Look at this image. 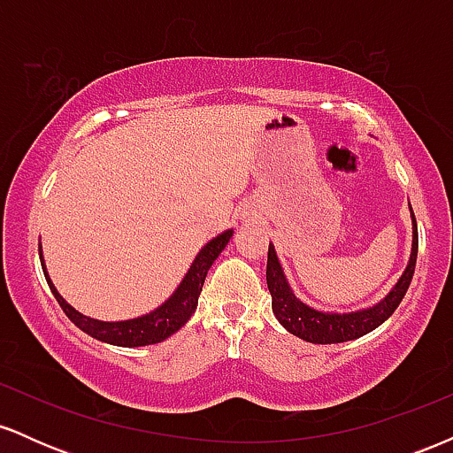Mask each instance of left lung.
<instances>
[{"mask_svg":"<svg viewBox=\"0 0 453 453\" xmlns=\"http://www.w3.org/2000/svg\"><path fill=\"white\" fill-rule=\"evenodd\" d=\"M409 211L411 223H413V242H411L409 264L386 298L375 306H371V309L351 311V313H326V311H317L313 306L304 304L303 300L296 298L294 289L289 288L288 277H285L283 266H280L277 257V251H274V244H270L266 283L268 292L273 296V313L279 319V324L288 332H292L294 336H298V339L315 342V345H332V342L360 339V336L381 326L398 309V304L403 303L411 279H413L415 262H418V223H415L411 204Z\"/></svg>","mask_w":453,"mask_h":453,"instance_id":"1","label":"left lung"}]
</instances>
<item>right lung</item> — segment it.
<instances>
[{"instance_id": "obj_1", "label": "right lung", "mask_w": 453, "mask_h": 453, "mask_svg": "<svg viewBox=\"0 0 453 453\" xmlns=\"http://www.w3.org/2000/svg\"><path fill=\"white\" fill-rule=\"evenodd\" d=\"M234 230H226L219 236L212 238L211 242H206L202 247V251L197 253L194 264H191L187 274L180 280L179 288L174 289V294L165 300L164 304L157 306L155 311H150L147 315L134 317V319H126V321H102V319H93V317H87L82 313H78L74 306H70L64 300V296L55 289L53 280H50L49 273H46L44 259H42V247L38 244L40 251V262H42V270L46 283H49L50 292L57 298L64 313L70 317V321L74 326L81 327L82 332L93 336V339L108 342V345H117V347H144V345H153V342H161L165 341L168 336H173L176 330H180L189 317L196 313L197 306V298H200L202 285H204L206 273L212 266L219 253L226 249V244L230 242Z\"/></svg>"}]
</instances>
